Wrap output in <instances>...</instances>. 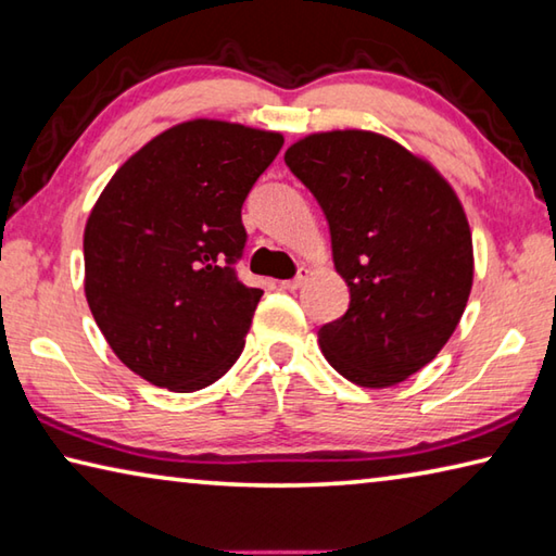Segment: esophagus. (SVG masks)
I'll list each match as a JSON object with an SVG mask.
<instances>
[{"mask_svg":"<svg viewBox=\"0 0 556 556\" xmlns=\"http://www.w3.org/2000/svg\"><path fill=\"white\" fill-rule=\"evenodd\" d=\"M307 278H309V268L303 266V268L298 270V276L293 280H283V283H280V288H283V290H298V288H303L307 283Z\"/></svg>","mask_w":556,"mask_h":556,"instance_id":"34e87169","label":"esophagus"}]
</instances>
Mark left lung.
Segmentation results:
<instances>
[{
    "instance_id": "8db88e82",
    "label": "left lung",
    "mask_w": 556,
    "mask_h": 556,
    "mask_svg": "<svg viewBox=\"0 0 556 556\" xmlns=\"http://www.w3.org/2000/svg\"><path fill=\"white\" fill-rule=\"evenodd\" d=\"M286 163L323 207L352 295L344 317L319 327V349L356 386L405 381L450 342L471 293L459 198L420 155L374 131L309 134Z\"/></svg>"
}]
</instances>
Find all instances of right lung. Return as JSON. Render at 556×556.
Wrapping results in <instances>:
<instances>
[{"label": "right lung", "instance_id": "1", "mask_svg": "<svg viewBox=\"0 0 556 556\" xmlns=\"http://www.w3.org/2000/svg\"><path fill=\"white\" fill-rule=\"evenodd\" d=\"M283 136L219 119L170 126L106 182L85 224V298L124 366L175 393L237 362L263 290L233 263L241 204Z\"/></svg>", "mask_w": 556, "mask_h": 556}]
</instances>
